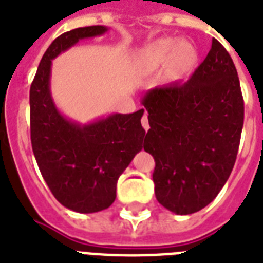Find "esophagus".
<instances>
[{"instance_id": "obj_1", "label": "esophagus", "mask_w": 263, "mask_h": 263, "mask_svg": "<svg viewBox=\"0 0 263 263\" xmlns=\"http://www.w3.org/2000/svg\"><path fill=\"white\" fill-rule=\"evenodd\" d=\"M142 125H143V128L147 131L148 128H150V125H148V119H147V115L144 113L143 117H142Z\"/></svg>"}]
</instances>
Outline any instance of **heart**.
<instances>
[{
    "label": "heart",
    "mask_w": 263,
    "mask_h": 263,
    "mask_svg": "<svg viewBox=\"0 0 263 263\" xmlns=\"http://www.w3.org/2000/svg\"><path fill=\"white\" fill-rule=\"evenodd\" d=\"M140 61L148 71H156L168 64V79L183 80L196 67L198 53L191 45L180 39L162 38L144 49Z\"/></svg>",
    "instance_id": "heart-1"
}]
</instances>
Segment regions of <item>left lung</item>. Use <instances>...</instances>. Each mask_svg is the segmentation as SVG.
Returning a JSON list of instances; mask_svg holds the SVG:
<instances>
[{
	"instance_id": "8db88e82",
	"label": "left lung",
	"mask_w": 263,
	"mask_h": 263,
	"mask_svg": "<svg viewBox=\"0 0 263 263\" xmlns=\"http://www.w3.org/2000/svg\"><path fill=\"white\" fill-rule=\"evenodd\" d=\"M142 103L157 200L176 214L199 212L227 183L240 144L245 102L231 55L213 39L187 82L152 88Z\"/></svg>"
}]
</instances>
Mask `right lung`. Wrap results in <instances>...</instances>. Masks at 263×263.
<instances>
[{"instance_id":"1","label":"right lung","mask_w":263,"mask_h":263,"mask_svg":"<svg viewBox=\"0 0 263 263\" xmlns=\"http://www.w3.org/2000/svg\"><path fill=\"white\" fill-rule=\"evenodd\" d=\"M106 31L83 27L55 38L30 88L31 144L39 171L55 199L78 213L101 212L115 202L117 180L142 150L146 134L140 123L144 109L80 125L65 119L51 99V60L80 39Z\"/></svg>"}]
</instances>
